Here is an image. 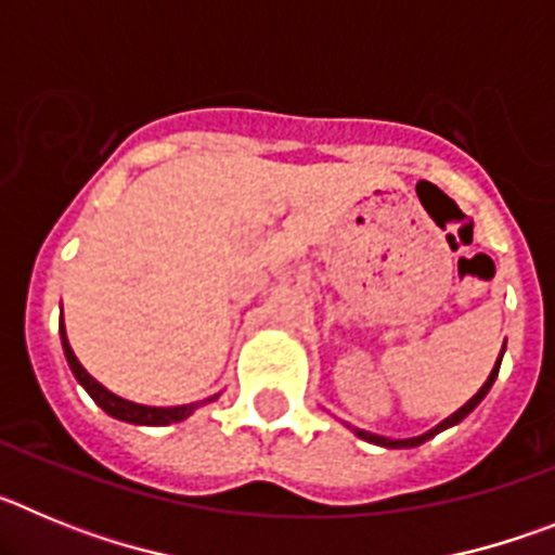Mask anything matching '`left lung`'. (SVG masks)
Instances as JSON below:
<instances>
[{
  "mask_svg": "<svg viewBox=\"0 0 555 555\" xmlns=\"http://www.w3.org/2000/svg\"><path fill=\"white\" fill-rule=\"evenodd\" d=\"M503 350H506V345H503ZM500 361H503V352H500V358H498V364H494V370L489 372L487 384L480 386V389L475 391V395L469 397L467 403L461 405V409L455 411V414H450L448 420H442V423L436 425V428H430L428 434H423V436H411V439H389V436H377V434H370V430H358V428H352V434H356L358 439H364V442L377 444V448H389V450L420 448V444H423V442H428V439H434L436 434H442V430H448V428H453V425H459L461 420H464V416H467L469 411H473L475 405H478L480 400H483V397L489 395V389H492V384H494V377H498V372H500Z\"/></svg>",
  "mask_w": 555,
  "mask_h": 555,
  "instance_id": "1",
  "label": "left lung"
}]
</instances>
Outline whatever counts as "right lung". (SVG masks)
<instances>
[{
  "label": "right lung",
  "mask_w": 555,
  "mask_h": 555,
  "mask_svg": "<svg viewBox=\"0 0 555 555\" xmlns=\"http://www.w3.org/2000/svg\"><path fill=\"white\" fill-rule=\"evenodd\" d=\"M61 341H63V352H66V361L68 366H72V372H75L77 384L82 386V389L91 395V400H94L96 405H100L105 414H111L113 420H121V423H130V425H152V428H158V425H171V423H183V420H189L194 411L199 409V405L205 403H214L219 395L208 397V400H203V403H189V405H169V409H158V405H141V403H132V400H125V397L113 395V391H107L105 386L100 384V380H94V377L88 375L86 370H82V364L77 361L75 350H72V345H68L66 338V327H63V313H61Z\"/></svg>",
  "instance_id": "1"
}]
</instances>
